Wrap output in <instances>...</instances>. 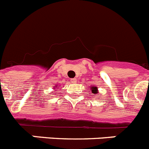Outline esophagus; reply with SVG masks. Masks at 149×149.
I'll use <instances>...</instances> for the list:
<instances>
[{"label": "esophagus", "mask_w": 149, "mask_h": 149, "mask_svg": "<svg viewBox=\"0 0 149 149\" xmlns=\"http://www.w3.org/2000/svg\"><path fill=\"white\" fill-rule=\"evenodd\" d=\"M71 81H72V84H76V83H77V79L73 78V79H72V80H71Z\"/></svg>", "instance_id": "esophagus-1"}]
</instances>
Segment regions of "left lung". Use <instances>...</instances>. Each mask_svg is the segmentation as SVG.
<instances>
[{"label":"left lung","instance_id":"left-lung-1","mask_svg":"<svg viewBox=\"0 0 149 149\" xmlns=\"http://www.w3.org/2000/svg\"><path fill=\"white\" fill-rule=\"evenodd\" d=\"M91 93L92 94H97V88L95 86H92L91 88Z\"/></svg>","mask_w":149,"mask_h":149}]
</instances>
